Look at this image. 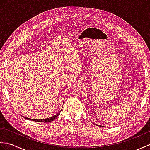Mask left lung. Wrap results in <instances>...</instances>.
I'll return each mask as SVG.
<instances>
[{"instance_id": "left-lung-1", "label": "left lung", "mask_w": 150, "mask_h": 150, "mask_svg": "<svg viewBox=\"0 0 150 150\" xmlns=\"http://www.w3.org/2000/svg\"><path fill=\"white\" fill-rule=\"evenodd\" d=\"M95 125H97V124H95Z\"/></svg>"}]
</instances>
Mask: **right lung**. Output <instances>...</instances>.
I'll return each instance as SVG.
<instances>
[{
    "label": "right lung",
    "instance_id": "add662e5",
    "mask_svg": "<svg viewBox=\"0 0 150 150\" xmlns=\"http://www.w3.org/2000/svg\"><path fill=\"white\" fill-rule=\"evenodd\" d=\"M60 111H61V110H60L59 112L58 113H57L56 115H55L53 116V117H51L50 118H47V119H29V118H26V117H24L26 118V119H29V120H33V121H35V122H51L52 121H53L54 119H55L56 118L58 117L59 115H60Z\"/></svg>",
    "mask_w": 150,
    "mask_h": 150
}]
</instances>
